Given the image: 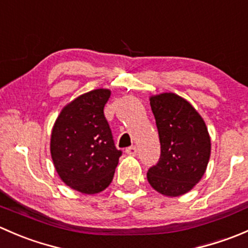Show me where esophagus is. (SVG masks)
I'll list each match as a JSON object with an SVG mask.
<instances>
[{
    "label": "esophagus",
    "mask_w": 248,
    "mask_h": 248,
    "mask_svg": "<svg viewBox=\"0 0 248 248\" xmlns=\"http://www.w3.org/2000/svg\"><path fill=\"white\" fill-rule=\"evenodd\" d=\"M137 152H138V150H137L136 146H129L126 149V154L128 156H136Z\"/></svg>",
    "instance_id": "34e87169"
}]
</instances>
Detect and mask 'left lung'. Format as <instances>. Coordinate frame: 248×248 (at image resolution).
I'll return each instance as SVG.
<instances>
[{
	"label": "left lung",
	"instance_id": "obj_1",
	"mask_svg": "<svg viewBox=\"0 0 248 248\" xmlns=\"http://www.w3.org/2000/svg\"><path fill=\"white\" fill-rule=\"evenodd\" d=\"M161 142V158L147 181L166 197L191 191L204 176L211 155L205 121L188 101L172 92L150 97Z\"/></svg>",
	"mask_w": 248,
	"mask_h": 248
}]
</instances>
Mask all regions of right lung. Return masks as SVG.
Wrapping results in <instances>:
<instances>
[{"instance_id": "right-lung-1", "label": "right lung", "mask_w": 248, "mask_h": 248, "mask_svg": "<svg viewBox=\"0 0 248 248\" xmlns=\"http://www.w3.org/2000/svg\"><path fill=\"white\" fill-rule=\"evenodd\" d=\"M111 91L97 89L63 107L52 126L50 154L60 179L82 194L104 191L122 152L104 116Z\"/></svg>"}]
</instances>
